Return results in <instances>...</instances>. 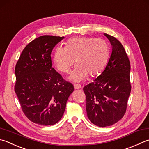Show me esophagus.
<instances>
[{
  "instance_id": "obj_1",
  "label": "esophagus",
  "mask_w": 149,
  "mask_h": 149,
  "mask_svg": "<svg viewBox=\"0 0 149 149\" xmlns=\"http://www.w3.org/2000/svg\"><path fill=\"white\" fill-rule=\"evenodd\" d=\"M81 87V85L80 84H74V88L75 89H79Z\"/></svg>"
}]
</instances>
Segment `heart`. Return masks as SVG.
I'll list each match as a JSON object with an SVG mask.
<instances>
[{"label":"heart","mask_w":149,"mask_h":149,"mask_svg":"<svg viewBox=\"0 0 149 149\" xmlns=\"http://www.w3.org/2000/svg\"><path fill=\"white\" fill-rule=\"evenodd\" d=\"M109 55V47L105 40L75 37L66 42V47L56 48L53 62L58 71L68 73L75 61L77 66L69 78L73 81L79 82L88 75L94 77L99 74L106 64Z\"/></svg>","instance_id":"heart-1"}]
</instances>
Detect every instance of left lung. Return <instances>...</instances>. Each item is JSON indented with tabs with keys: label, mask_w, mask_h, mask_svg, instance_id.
I'll return each instance as SVG.
<instances>
[{
	"label": "left lung",
	"mask_w": 149,
	"mask_h": 149,
	"mask_svg": "<svg viewBox=\"0 0 149 149\" xmlns=\"http://www.w3.org/2000/svg\"><path fill=\"white\" fill-rule=\"evenodd\" d=\"M104 35L112 45L109 62L104 72L83 88L88 119L99 127L113 125L123 117L131 92L130 63L126 51L116 38Z\"/></svg>",
	"instance_id": "1"
}]
</instances>
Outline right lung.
<instances>
[{"label": "right lung", "instance_id": "right-lung-1", "mask_svg": "<svg viewBox=\"0 0 149 149\" xmlns=\"http://www.w3.org/2000/svg\"><path fill=\"white\" fill-rule=\"evenodd\" d=\"M64 37L44 35L24 48L15 68L14 90L24 114L33 123L51 126L61 120L74 85L52 67L51 54Z\"/></svg>", "mask_w": 149, "mask_h": 149}]
</instances>
